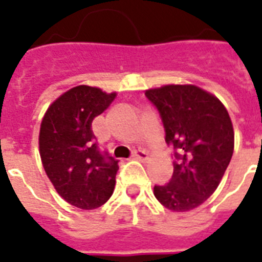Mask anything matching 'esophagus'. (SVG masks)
Here are the masks:
<instances>
[{
    "mask_svg": "<svg viewBox=\"0 0 262 262\" xmlns=\"http://www.w3.org/2000/svg\"><path fill=\"white\" fill-rule=\"evenodd\" d=\"M133 159H137V160H141V162H145L148 160V154L145 151H141V149H137V151L133 152Z\"/></svg>",
    "mask_w": 262,
    "mask_h": 262,
    "instance_id": "1",
    "label": "esophagus"
}]
</instances>
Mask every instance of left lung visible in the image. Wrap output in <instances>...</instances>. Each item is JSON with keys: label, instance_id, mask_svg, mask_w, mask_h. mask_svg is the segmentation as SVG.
Wrapping results in <instances>:
<instances>
[{"label": "left lung", "instance_id": "obj_1", "mask_svg": "<svg viewBox=\"0 0 262 262\" xmlns=\"http://www.w3.org/2000/svg\"><path fill=\"white\" fill-rule=\"evenodd\" d=\"M159 113L166 143L174 148V172L154 194L172 212H186L209 199L234 152V129L219 99L195 85L145 91Z\"/></svg>", "mask_w": 262, "mask_h": 262}]
</instances>
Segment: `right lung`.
I'll list each match as a JSON object with an SVG mask.
<instances>
[{
  "label": "right lung",
  "instance_id": "obj_1",
  "mask_svg": "<svg viewBox=\"0 0 262 262\" xmlns=\"http://www.w3.org/2000/svg\"><path fill=\"white\" fill-rule=\"evenodd\" d=\"M115 94L79 85L61 95L43 117L39 152L47 177L65 201L80 209H95L110 199L118 160L102 151L92 121Z\"/></svg>",
  "mask_w": 262,
  "mask_h": 262
}]
</instances>
